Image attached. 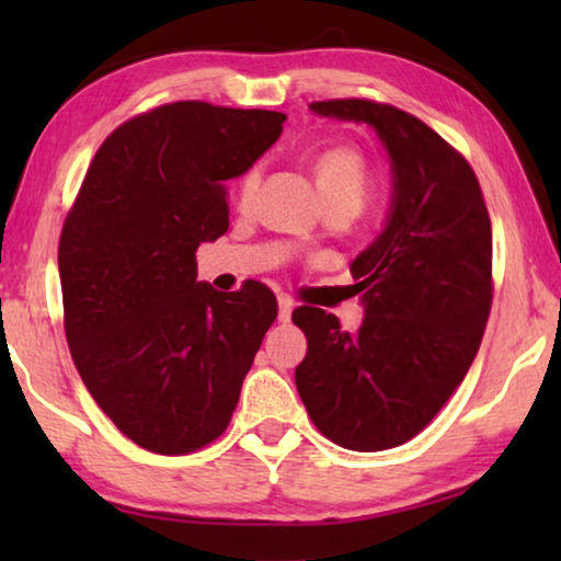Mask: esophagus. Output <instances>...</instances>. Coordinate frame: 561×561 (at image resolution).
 <instances>
[{
	"label": "esophagus",
	"instance_id": "esophagus-1",
	"mask_svg": "<svg viewBox=\"0 0 561 561\" xmlns=\"http://www.w3.org/2000/svg\"><path fill=\"white\" fill-rule=\"evenodd\" d=\"M290 311H294V298L278 296V319L280 321H288L290 319Z\"/></svg>",
	"mask_w": 561,
	"mask_h": 561
}]
</instances>
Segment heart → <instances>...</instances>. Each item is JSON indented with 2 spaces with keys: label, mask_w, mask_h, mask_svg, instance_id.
Instances as JSON below:
<instances>
[{
  "label": "heart",
  "mask_w": 561,
  "mask_h": 561,
  "mask_svg": "<svg viewBox=\"0 0 561 561\" xmlns=\"http://www.w3.org/2000/svg\"><path fill=\"white\" fill-rule=\"evenodd\" d=\"M313 171H317L319 188L329 206H344V209L357 211L373 191L370 160L355 145H332L319 152ZM260 179H263V168L255 163L234 181V198L240 209H250L255 202Z\"/></svg>",
  "instance_id": "obj_1"
}]
</instances>
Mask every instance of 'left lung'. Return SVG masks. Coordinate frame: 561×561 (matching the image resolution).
I'll list each match as a JSON object with an SVG mask.
<instances>
[{"instance_id":"8db88e82","label":"left lung","mask_w":561,"mask_h":561,"mask_svg":"<svg viewBox=\"0 0 561 561\" xmlns=\"http://www.w3.org/2000/svg\"><path fill=\"white\" fill-rule=\"evenodd\" d=\"M311 110L375 127L393 204L352 263L363 327L350 334L317 306L294 311L309 342L296 388L327 439L380 451L424 432L470 370L493 306V232L472 165L419 117L370 99Z\"/></svg>"}]
</instances>
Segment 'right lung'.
Instances as JSON below:
<instances>
[{"label":"right lung","mask_w":561,"mask_h":561,"mask_svg":"<svg viewBox=\"0 0 561 561\" xmlns=\"http://www.w3.org/2000/svg\"><path fill=\"white\" fill-rule=\"evenodd\" d=\"M283 112L173 102L102 142L58 242L64 327L83 386L127 439L191 455L225 434L278 317L265 283L219 294L196 250L227 232L221 181L283 133Z\"/></svg>","instance_id":"obj_1"}]
</instances>
